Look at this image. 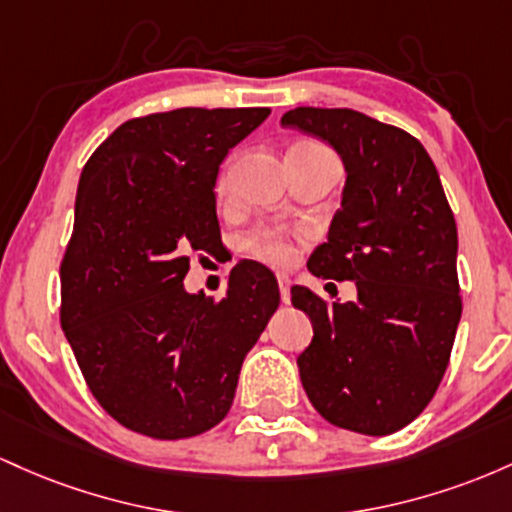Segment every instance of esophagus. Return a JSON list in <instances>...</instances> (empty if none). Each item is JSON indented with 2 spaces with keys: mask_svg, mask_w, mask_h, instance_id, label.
Returning a JSON list of instances; mask_svg holds the SVG:
<instances>
[{
  "mask_svg": "<svg viewBox=\"0 0 512 512\" xmlns=\"http://www.w3.org/2000/svg\"><path fill=\"white\" fill-rule=\"evenodd\" d=\"M278 287H280V300L285 304L290 302V278L285 273H278Z\"/></svg>",
  "mask_w": 512,
  "mask_h": 512,
  "instance_id": "obj_1",
  "label": "esophagus"
}]
</instances>
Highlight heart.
<instances>
[{"label":"heart","mask_w":512,"mask_h":512,"mask_svg":"<svg viewBox=\"0 0 512 512\" xmlns=\"http://www.w3.org/2000/svg\"><path fill=\"white\" fill-rule=\"evenodd\" d=\"M304 147V145H297ZM309 147H321V145H309ZM232 171H234V159H227L225 166H222L220 176H217V193H227L229 181H232ZM244 249L249 251L251 256H256L258 261L271 263V266H285V263L292 261L295 256V249H292L290 234L283 232L278 227H256L249 237L244 239Z\"/></svg>","instance_id":"obj_1"}]
</instances>
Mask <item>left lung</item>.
<instances>
[{"label":"left lung","mask_w":512,"mask_h":512,"mask_svg":"<svg viewBox=\"0 0 512 512\" xmlns=\"http://www.w3.org/2000/svg\"><path fill=\"white\" fill-rule=\"evenodd\" d=\"M280 125L341 154V210L307 268L358 287L346 304L290 290L314 326L297 358L302 387L333 426L396 433L438 392L462 317L457 225L438 169L409 132L350 108L300 106Z\"/></svg>","instance_id":"left-lung-1"}]
</instances>
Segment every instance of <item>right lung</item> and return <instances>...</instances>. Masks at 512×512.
<instances>
[{
	"mask_svg": "<svg viewBox=\"0 0 512 512\" xmlns=\"http://www.w3.org/2000/svg\"><path fill=\"white\" fill-rule=\"evenodd\" d=\"M271 108H176L125 120L89 162L60 263V324L86 387L157 440L227 416L239 370L280 304L275 275L237 263L227 295L183 290L193 251L222 244V159Z\"/></svg>",
	"mask_w": 512,
	"mask_h": 512,
	"instance_id": "add662e5",
	"label": "right lung"
}]
</instances>
